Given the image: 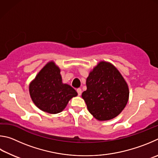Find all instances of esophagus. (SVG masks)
Returning a JSON list of instances; mask_svg holds the SVG:
<instances>
[{
  "label": "esophagus",
  "instance_id": "obj_1",
  "mask_svg": "<svg viewBox=\"0 0 158 158\" xmlns=\"http://www.w3.org/2000/svg\"><path fill=\"white\" fill-rule=\"evenodd\" d=\"M77 94H78V96H81V94H82V89H77Z\"/></svg>",
  "mask_w": 158,
  "mask_h": 158
}]
</instances>
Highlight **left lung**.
I'll use <instances>...</instances> for the list:
<instances>
[{
  "label": "left lung",
  "instance_id": "left-lung-1",
  "mask_svg": "<svg viewBox=\"0 0 158 158\" xmlns=\"http://www.w3.org/2000/svg\"><path fill=\"white\" fill-rule=\"evenodd\" d=\"M82 94L87 109L98 121H107L122 112L128 101V87L110 63L101 62L90 72Z\"/></svg>",
  "mask_w": 158,
  "mask_h": 158
}]
</instances>
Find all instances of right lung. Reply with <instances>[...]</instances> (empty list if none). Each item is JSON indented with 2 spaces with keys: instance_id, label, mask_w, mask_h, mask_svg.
<instances>
[{
  "instance_id": "add662e5",
  "label": "right lung",
  "mask_w": 158,
  "mask_h": 158,
  "mask_svg": "<svg viewBox=\"0 0 158 158\" xmlns=\"http://www.w3.org/2000/svg\"><path fill=\"white\" fill-rule=\"evenodd\" d=\"M30 94L38 108L57 114L65 108L69 101L77 95L70 85L63 84L60 70L53 62H48L30 85Z\"/></svg>"
}]
</instances>
